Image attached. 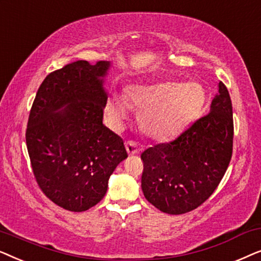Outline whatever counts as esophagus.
I'll return each instance as SVG.
<instances>
[{
	"label": "esophagus",
	"mask_w": 261,
	"mask_h": 261,
	"mask_svg": "<svg viewBox=\"0 0 261 261\" xmlns=\"http://www.w3.org/2000/svg\"><path fill=\"white\" fill-rule=\"evenodd\" d=\"M124 146H126V149H127V153L129 155H133V154H137V153L140 152V147L135 144L134 141H127L126 144H124Z\"/></svg>",
	"instance_id": "34e87169"
}]
</instances>
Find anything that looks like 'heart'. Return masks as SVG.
I'll list each match as a JSON object with an SVG mask.
<instances>
[{"label":"heart","instance_id":"obj_1","mask_svg":"<svg viewBox=\"0 0 261 261\" xmlns=\"http://www.w3.org/2000/svg\"><path fill=\"white\" fill-rule=\"evenodd\" d=\"M127 102L119 95L108 103L109 122L120 128L128 119L129 107L139 112V124L146 137L167 141L198 119L205 107L206 94L199 84L169 81L152 85H132Z\"/></svg>","mask_w":261,"mask_h":261}]
</instances>
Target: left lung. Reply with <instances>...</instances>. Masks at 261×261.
I'll list each match as a JSON object with an SVG mask.
<instances>
[{
  "label": "left lung",
  "mask_w": 261,
  "mask_h": 261,
  "mask_svg": "<svg viewBox=\"0 0 261 261\" xmlns=\"http://www.w3.org/2000/svg\"><path fill=\"white\" fill-rule=\"evenodd\" d=\"M233 108L222 82L210 112L176 140L159 144L141 154V189L160 212L179 215L208 199L229 165L233 152Z\"/></svg>",
  "instance_id": "8db88e82"
}]
</instances>
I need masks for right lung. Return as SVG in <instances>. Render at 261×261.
<instances>
[{
    "mask_svg": "<svg viewBox=\"0 0 261 261\" xmlns=\"http://www.w3.org/2000/svg\"><path fill=\"white\" fill-rule=\"evenodd\" d=\"M110 65L78 60L53 71L30 113L26 144L35 179L53 203L70 212L97 204L128 156L122 139L102 122Z\"/></svg>",
    "mask_w": 261,
    "mask_h": 261,
    "instance_id": "1",
    "label": "right lung"
}]
</instances>
